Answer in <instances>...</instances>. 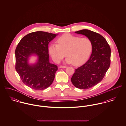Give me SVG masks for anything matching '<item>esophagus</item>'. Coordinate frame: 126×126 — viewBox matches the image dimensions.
<instances>
[{
	"instance_id": "1",
	"label": "esophagus",
	"mask_w": 126,
	"mask_h": 126,
	"mask_svg": "<svg viewBox=\"0 0 126 126\" xmlns=\"http://www.w3.org/2000/svg\"><path fill=\"white\" fill-rule=\"evenodd\" d=\"M66 67H67L66 66H61L60 67V68H66Z\"/></svg>"
}]
</instances>
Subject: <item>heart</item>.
Here are the masks:
<instances>
[{
    "mask_svg": "<svg viewBox=\"0 0 126 126\" xmlns=\"http://www.w3.org/2000/svg\"><path fill=\"white\" fill-rule=\"evenodd\" d=\"M57 43L51 44L48 48L49 54L56 63H60L66 54L67 63H73L75 65H81L89 58L93 48L89 38H81L70 34H65L59 38Z\"/></svg>",
    "mask_w": 126,
    "mask_h": 126,
    "instance_id": "1",
    "label": "heart"
}]
</instances>
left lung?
Wrapping results in <instances>:
<instances>
[{
	"mask_svg": "<svg viewBox=\"0 0 126 126\" xmlns=\"http://www.w3.org/2000/svg\"><path fill=\"white\" fill-rule=\"evenodd\" d=\"M89 38L93 45L88 61L76 69L71 82L77 88H90L100 82L104 77L110 63V48L106 40L99 33L88 30L75 32Z\"/></svg>",
	"mask_w": 126,
	"mask_h": 126,
	"instance_id": "8db88e82",
	"label": "left lung"
}]
</instances>
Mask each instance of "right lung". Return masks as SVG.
Returning <instances> with one entry per match:
<instances>
[{
	"label": "right lung",
	"instance_id": "right-lung-1",
	"mask_svg": "<svg viewBox=\"0 0 126 126\" xmlns=\"http://www.w3.org/2000/svg\"><path fill=\"white\" fill-rule=\"evenodd\" d=\"M57 34L38 31L22 38L16 48V69L22 82L36 90H44L54 80L58 66L49 62L48 44ZM36 54L37 63L32 65L28 63L29 57Z\"/></svg>",
	"mask_w": 126,
	"mask_h": 126
}]
</instances>
